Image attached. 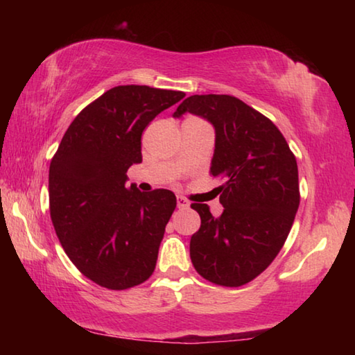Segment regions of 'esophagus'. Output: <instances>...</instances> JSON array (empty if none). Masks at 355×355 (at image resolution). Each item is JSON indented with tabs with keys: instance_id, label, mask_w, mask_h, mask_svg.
Returning a JSON list of instances; mask_svg holds the SVG:
<instances>
[{
	"instance_id": "34e87169",
	"label": "esophagus",
	"mask_w": 355,
	"mask_h": 355,
	"mask_svg": "<svg viewBox=\"0 0 355 355\" xmlns=\"http://www.w3.org/2000/svg\"><path fill=\"white\" fill-rule=\"evenodd\" d=\"M177 207H178L180 209H186V208H189V202L186 200L184 197L178 196V197H177Z\"/></svg>"
}]
</instances>
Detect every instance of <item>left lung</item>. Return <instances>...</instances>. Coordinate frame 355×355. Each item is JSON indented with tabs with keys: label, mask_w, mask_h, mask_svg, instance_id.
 <instances>
[{
	"label": "left lung",
	"mask_w": 355,
	"mask_h": 355,
	"mask_svg": "<svg viewBox=\"0 0 355 355\" xmlns=\"http://www.w3.org/2000/svg\"><path fill=\"white\" fill-rule=\"evenodd\" d=\"M209 120L216 148L209 173L220 177V218L192 203L200 228L191 236L196 271L220 286H243L274 261L290 233L300 192L296 156L280 130L232 95H191L173 112Z\"/></svg>",
	"instance_id": "8db88e82"
}]
</instances>
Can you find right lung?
Segmentation results:
<instances>
[{"mask_svg": "<svg viewBox=\"0 0 355 355\" xmlns=\"http://www.w3.org/2000/svg\"><path fill=\"white\" fill-rule=\"evenodd\" d=\"M184 92L117 86L78 114L50 163V216L65 254L107 290H128L153 274L166 225L177 207L169 189L127 186L141 163V137Z\"/></svg>", "mask_w": 355, "mask_h": 355, "instance_id": "add662e5", "label": "right lung"}]
</instances>
